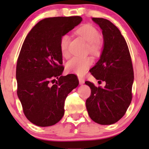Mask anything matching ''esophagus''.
Returning a JSON list of instances; mask_svg holds the SVG:
<instances>
[{"mask_svg": "<svg viewBox=\"0 0 149 149\" xmlns=\"http://www.w3.org/2000/svg\"><path fill=\"white\" fill-rule=\"evenodd\" d=\"M79 84H84V79H82V78L79 77Z\"/></svg>", "mask_w": 149, "mask_h": 149, "instance_id": "1", "label": "esophagus"}]
</instances>
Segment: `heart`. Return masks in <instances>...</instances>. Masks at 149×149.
<instances>
[{"mask_svg": "<svg viewBox=\"0 0 149 149\" xmlns=\"http://www.w3.org/2000/svg\"><path fill=\"white\" fill-rule=\"evenodd\" d=\"M76 33L88 42L89 51L94 55H97L101 50L102 43L100 41V33L97 28L91 24H84L76 30ZM70 37L63 34L60 40V50L61 55L65 58L69 55ZM93 61L90 57L75 56L66 64V70L69 73H75L78 76H84L92 64Z\"/></svg>", "mask_w": 149, "mask_h": 149, "instance_id": "obj_1", "label": "heart"}]
</instances>
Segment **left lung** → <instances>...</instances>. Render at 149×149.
Wrapping results in <instances>:
<instances>
[{
	"label": "left lung",
	"mask_w": 149,
	"mask_h": 149,
	"mask_svg": "<svg viewBox=\"0 0 149 149\" xmlns=\"http://www.w3.org/2000/svg\"><path fill=\"white\" fill-rule=\"evenodd\" d=\"M92 20L102 30L104 49L90 73L99 83L105 81L106 85L102 88L88 81L85 82L91 88L86 106L93 121L112 125L124 116L131 102L133 64L128 47L118 28L107 19L93 18Z\"/></svg>",
	"instance_id": "1"
}]
</instances>
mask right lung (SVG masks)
<instances>
[{
  "instance_id": "add662e5",
  "label": "right lung",
  "mask_w": 149,
  "mask_h": 149,
  "mask_svg": "<svg viewBox=\"0 0 149 149\" xmlns=\"http://www.w3.org/2000/svg\"><path fill=\"white\" fill-rule=\"evenodd\" d=\"M81 21L78 16L47 18L31 29L24 42L16 63L17 95L24 115L36 125L47 127L61 120L68 94L79 85L73 75L61 76L59 43Z\"/></svg>"
}]
</instances>
